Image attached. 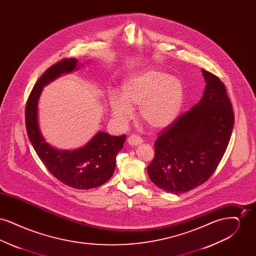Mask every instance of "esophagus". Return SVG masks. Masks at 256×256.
<instances>
[{
	"instance_id": "esophagus-1",
	"label": "esophagus",
	"mask_w": 256,
	"mask_h": 256,
	"mask_svg": "<svg viewBox=\"0 0 256 256\" xmlns=\"http://www.w3.org/2000/svg\"><path fill=\"white\" fill-rule=\"evenodd\" d=\"M128 143L130 145H132V146H137V145L143 143V140H142L140 137H138V136L132 134V135H130V136L128 137Z\"/></svg>"
}]
</instances>
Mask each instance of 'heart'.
Masks as SVG:
<instances>
[{
    "instance_id": "1",
    "label": "heart",
    "mask_w": 256,
    "mask_h": 256,
    "mask_svg": "<svg viewBox=\"0 0 256 256\" xmlns=\"http://www.w3.org/2000/svg\"><path fill=\"white\" fill-rule=\"evenodd\" d=\"M184 102V87L180 80L158 70H148L132 76L124 82L121 96L111 93L112 117L121 124L134 118L138 108L139 118L152 130H161L174 122Z\"/></svg>"
}]
</instances>
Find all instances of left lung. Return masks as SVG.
<instances>
[{"label": "left lung", "mask_w": 256, "mask_h": 256, "mask_svg": "<svg viewBox=\"0 0 256 256\" xmlns=\"http://www.w3.org/2000/svg\"><path fill=\"white\" fill-rule=\"evenodd\" d=\"M206 86L200 100L164 128L154 143V158L146 167L150 180L172 194L206 182L228 146L234 114L226 86L202 70Z\"/></svg>", "instance_id": "obj_1"}]
</instances>
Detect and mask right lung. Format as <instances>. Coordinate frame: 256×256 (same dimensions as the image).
Returning a JSON list of instances; mask_svg holds the SVG:
<instances>
[{"instance_id":"add662e5","label":"right lung","mask_w":256,"mask_h":256,"mask_svg":"<svg viewBox=\"0 0 256 256\" xmlns=\"http://www.w3.org/2000/svg\"><path fill=\"white\" fill-rule=\"evenodd\" d=\"M78 60L63 58L48 68L34 86L26 104V128L38 158L60 182L74 189L96 188L112 176L117 154L122 148L126 134L112 136L98 132L86 146L74 150H58L50 146L40 134L37 121V102L43 86L63 73L76 69Z\"/></svg>"}]
</instances>
